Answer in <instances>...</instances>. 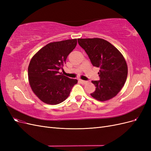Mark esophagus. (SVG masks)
Returning a JSON list of instances; mask_svg holds the SVG:
<instances>
[{
  "label": "esophagus",
  "mask_w": 151,
  "mask_h": 151,
  "mask_svg": "<svg viewBox=\"0 0 151 151\" xmlns=\"http://www.w3.org/2000/svg\"><path fill=\"white\" fill-rule=\"evenodd\" d=\"M79 81L80 82V83H81V84H86L87 83H88V81H84V80H81V79H80Z\"/></svg>",
  "instance_id": "esophagus-1"
}]
</instances>
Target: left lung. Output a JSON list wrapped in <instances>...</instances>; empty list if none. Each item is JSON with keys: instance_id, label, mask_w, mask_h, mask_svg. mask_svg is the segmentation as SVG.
<instances>
[{"instance_id": "8db88e82", "label": "left lung", "mask_w": 151, "mask_h": 151, "mask_svg": "<svg viewBox=\"0 0 151 151\" xmlns=\"http://www.w3.org/2000/svg\"><path fill=\"white\" fill-rule=\"evenodd\" d=\"M78 43L88 55L91 63L100 67L99 81H92L96 87L91 96L100 101L115 97L127 80L128 68L122 54L110 43L101 38H79Z\"/></svg>"}]
</instances>
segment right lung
<instances>
[{
	"label": "right lung",
	"instance_id": "obj_1",
	"mask_svg": "<svg viewBox=\"0 0 151 151\" xmlns=\"http://www.w3.org/2000/svg\"><path fill=\"white\" fill-rule=\"evenodd\" d=\"M77 45V39L50 43L31 58L28 67L29 84L33 93L43 102L57 104L69 96L77 80L63 76L66 59Z\"/></svg>",
	"mask_w": 151,
	"mask_h": 151
}]
</instances>
